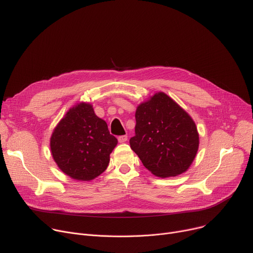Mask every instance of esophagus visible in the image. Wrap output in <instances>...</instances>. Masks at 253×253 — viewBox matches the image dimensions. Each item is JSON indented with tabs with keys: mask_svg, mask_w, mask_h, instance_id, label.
I'll return each instance as SVG.
<instances>
[{
	"mask_svg": "<svg viewBox=\"0 0 253 253\" xmlns=\"http://www.w3.org/2000/svg\"><path fill=\"white\" fill-rule=\"evenodd\" d=\"M127 139H128V136H127V135H121V136H119V137H118L119 142H121V143H123V142L127 141Z\"/></svg>",
	"mask_w": 253,
	"mask_h": 253,
	"instance_id": "esophagus-1",
	"label": "esophagus"
}]
</instances>
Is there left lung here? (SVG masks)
Wrapping results in <instances>:
<instances>
[{
    "label": "left lung",
    "mask_w": 253,
    "mask_h": 253,
    "mask_svg": "<svg viewBox=\"0 0 253 253\" xmlns=\"http://www.w3.org/2000/svg\"><path fill=\"white\" fill-rule=\"evenodd\" d=\"M130 147L143 166L159 177L187 171L197 155L199 134L190 115L167 94L158 92L135 113Z\"/></svg>",
    "instance_id": "left-lung-1"
}]
</instances>
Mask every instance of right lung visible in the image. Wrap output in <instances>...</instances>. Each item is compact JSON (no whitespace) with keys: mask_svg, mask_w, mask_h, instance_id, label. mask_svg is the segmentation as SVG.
<instances>
[{"mask_svg":"<svg viewBox=\"0 0 253 253\" xmlns=\"http://www.w3.org/2000/svg\"><path fill=\"white\" fill-rule=\"evenodd\" d=\"M118 143L108 124L90 103L81 102L65 114L50 139V149L59 169L70 177L88 181L108 167Z\"/></svg>","mask_w":253,"mask_h":253,"instance_id":"right-lung-1","label":"right lung"}]
</instances>
